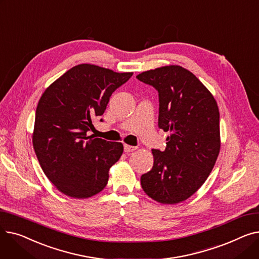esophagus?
<instances>
[{"mask_svg": "<svg viewBox=\"0 0 259 259\" xmlns=\"http://www.w3.org/2000/svg\"><path fill=\"white\" fill-rule=\"evenodd\" d=\"M137 147H133V146H130V145H124V151L125 152H132L134 150H137Z\"/></svg>", "mask_w": 259, "mask_h": 259, "instance_id": "obj_1", "label": "esophagus"}]
</instances>
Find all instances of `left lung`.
<instances>
[{
    "label": "left lung",
    "mask_w": 259,
    "mask_h": 259,
    "mask_svg": "<svg viewBox=\"0 0 259 259\" xmlns=\"http://www.w3.org/2000/svg\"><path fill=\"white\" fill-rule=\"evenodd\" d=\"M158 92V128L170 132L165 151L152 149V169L141 178L146 194L178 203L206 182L221 149L220 111L201 81L181 66H165L137 76Z\"/></svg>",
    "instance_id": "8db88e82"
}]
</instances>
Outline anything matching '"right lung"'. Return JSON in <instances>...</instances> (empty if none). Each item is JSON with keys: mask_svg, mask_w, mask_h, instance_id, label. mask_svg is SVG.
Wrapping results in <instances>:
<instances>
[{"mask_svg": "<svg viewBox=\"0 0 259 259\" xmlns=\"http://www.w3.org/2000/svg\"><path fill=\"white\" fill-rule=\"evenodd\" d=\"M132 74L81 64L65 72L40 97L33 148L45 175L64 194L87 198L106 187L109 169L124 148L88 132L94 128L93 117L104 114L112 93Z\"/></svg>", "mask_w": 259, "mask_h": 259, "instance_id": "add662e5", "label": "right lung"}]
</instances>
